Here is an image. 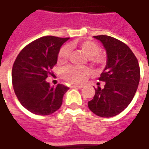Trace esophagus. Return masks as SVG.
I'll use <instances>...</instances> for the list:
<instances>
[{
	"mask_svg": "<svg viewBox=\"0 0 149 149\" xmlns=\"http://www.w3.org/2000/svg\"><path fill=\"white\" fill-rule=\"evenodd\" d=\"M72 87L74 88H82L84 86L83 85H72Z\"/></svg>",
	"mask_w": 149,
	"mask_h": 149,
	"instance_id": "1",
	"label": "esophagus"
}]
</instances>
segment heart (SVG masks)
Returning <instances> with one entry per match:
<instances>
[{"label":"heart","mask_w":149,"mask_h":149,"mask_svg":"<svg viewBox=\"0 0 149 149\" xmlns=\"http://www.w3.org/2000/svg\"><path fill=\"white\" fill-rule=\"evenodd\" d=\"M73 46H77L84 54L88 56V60L91 65L97 68L104 67L106 64L105 56L100 53L101 49L97 43L93 40H83L81 42L72 43ZM70 49L68 46H62L58 52V61L65 62L68 58ZM90 69L88 67H79L74 65H68L62 69L61 77L66 82L69 84H81L85 81L90 75Z\"/></svg>","instance_id":"b5f03b06"}]
</instances>
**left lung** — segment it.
<instances>
[{"instance_id": "8db88e82", "label": "left lung", "mask_w": 149, "mask_h": 149, "mask_svg": "<svg viewBox=\"0 0 149 149\" xmlns=\"http://www.w3.org/2000/svg\"><path fill=\"white\" fill-rule=\"evenodd\" d=\"M93 37L103 44L108 60L99 78L105 84L103 88H95L88 106L96 115L112 117L125 110L133 99L140 81V66L134 53L124 42L106 35Z\"/></svg>"}]
</instances>
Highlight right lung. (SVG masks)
I'll use <instances>...</instances> for the list:
<instances>
[{"label":"right lung","instance_id":"add662e5","mask_svg":"<svg viewBox=\"0 0 149 149\" xmlns=\"http://www.w3.org/2000/svg\"><path fill=\"white\" fill-rule=\"evenodd\" d=\"M69 39L45 36L35 40L21 50L12 69V82L18 100L29 112L50 115L62 104L69 88L58 84L51 86L45 79L52 75L59 50Z\"/></svg>","mask_w":149,"mask_h":149}]
</instances>
